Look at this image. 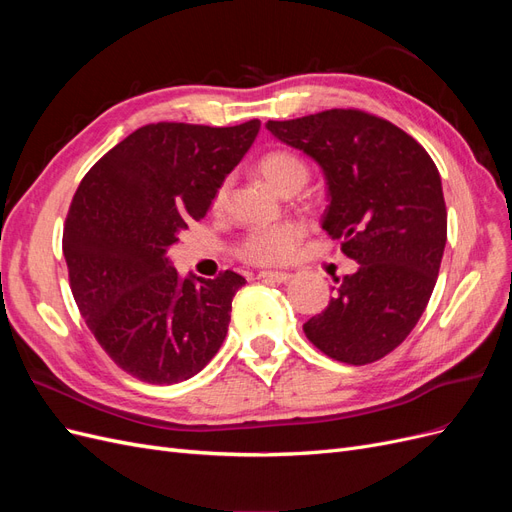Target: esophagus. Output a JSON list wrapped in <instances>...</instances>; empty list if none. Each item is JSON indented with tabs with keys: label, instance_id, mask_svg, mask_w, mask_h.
<instances>
[{
	"label": "esophagus",
	"instance_id": "1",
	"mask_svg": "<svg viewBox=\"0 0 512 512\" xmlns=\"http://www.w3.org/2000/svg\"><path fill=\"white\" fill-rule=\"evenodd\" d=\"M258 277H260V280H265V282L286 284V282L292 280V273H286V271H260Z\"/></svg>",
	"mask_w": 512,
	"mask_h": 512
}]
</instances>
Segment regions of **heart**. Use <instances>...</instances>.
Wrapping results in <instances>:
<instances>
[{"label":"heart","instance_id":"obj_1","mask_svg":"<svg viewBox=\"0 0 512 512\" xmlns=\"http://www.w3.org/2000/svg\"><path fill=\"white\" fill-rule=\"evenodd\" d=\"M258 173L262 175L273 190L284 196L297 194L307 183L309 168L307 164L288 149H275L265 153L258 160ZM228 192V181H224L218 192H215V205L224 203ZM305 228L299 222H280L271 226H262L247 232L239 245V256L252 265H282L297 252L299 243L303 241Z\"/></svg>","mask_w":512,"mask_h":512}]
</instances>
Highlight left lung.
Segmentation results:
<instances>
[{"label":"left lung","mask_w":512,"mask_h":512,"mask_svg":"<svg viewBox=\"0 0 512 512\" xmlns=\"http://www.w3.org/2000/svg\"><path fill=\"white\" fill-rule=\"evenodd\" d=\"M267 130L318 162L329 196L322 230L359 262L303 331L335 361L374 363L410 335L438 280L446 245L438 168L410 134L354 108L267 121Z\"/></svg>","instance_id":"8db88e82"}]
</instances>
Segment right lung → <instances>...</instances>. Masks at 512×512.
Here are the masks:
<instances>
[{
	"mask_svg": "<svg viewBox=\"0 0 512 512\" xmlns=\"http://www.w3.org/2000/svg\"><path fill=\"white\" fill-rule=\"evenodd\" d=\"M258 130V119L149 123L104 153L76 190L64 226L70 288L89 331L130 376L183 382L220 350L245 277H181L166 252L205 218Z\"/></svg>",
	"mask_w": 512,
	"mask_h": 512,
	"instance_id": "right-lung-1",
	"label": "right lung"
}]
</instances>
